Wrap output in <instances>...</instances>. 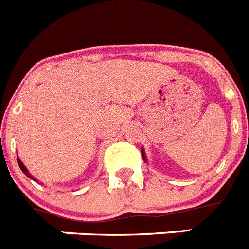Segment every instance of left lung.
Returning <instances> with one entry per match:
<instances>
[{
  "mask_svg": "<svg viewBox=\"0 0 249 249\" xmlns=\"http://www.w3.org/2000/svg\"><path fill=\"white\" fill-rule=\"evenodd\" d=\"M141 154H142V158H143V160H146V158H145V153H143V149H141Z\"/></svg>",
  "mask_w": 249,
  "mask_h": 249,
  "instance_id": "8db88e82",
  "label": "left lung"
}]
</instances>
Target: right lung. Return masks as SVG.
<instances>
[{
  "label": "right lung",
  "instance_id": "add662e5",
  "mask_svg": "<svg viewBox=\"0 0 249 249\" xmlns=\"http://www.w3.org/2000/svg\"><path fill=\"white\" fill-rule=\"evenodd\" d=\"M18 166H20V169H21V170H22V172H24V173H25V174H26V176H28V177H29V178H32V179L36 180V178H34V177H33V176H32V174L29 173V170H28V169H26V168H25V165H24V164H22V163H21V160L18 159Z\"/></svg>",
  "mask_w": 249,
  "mask_h": 249
}]
</instances>
